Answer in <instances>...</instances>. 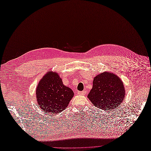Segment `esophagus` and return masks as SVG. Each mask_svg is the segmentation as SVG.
<instances>
[{"label": "esophagus", "instance_id": "obj_1", "mask_svg": "<svg viewBox=\"0 0 151 151\" xmlns=\"http://www.w3.org/2000/svg\"><path fill=\"white\" fill-rule=\"evenodd\" d=\"M78 94L81 95H84L86 94V91H78Z\"/></svg>", "mask_w": 151, "mask_h": 151}]
</instances>
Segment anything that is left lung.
<instances>
[{
  "mask_svg": "<svg viewBox=\"0 0 151 151\" xmlns=\"http://www.w3.org/2000/svg\"><path fill=\"white\" fill-rule=\"evenodd\" d=\"M125 95L124 83L119 78L105 72L95 77L88 98L96 107L109 111L119 106Z\"/></svg>",
  "mask_w": 151,
  "mask_h": 151,
  "instance_id": "1",
  "label": "left lung"
}]
</instances>
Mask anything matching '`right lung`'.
Listing matches in <instances>:
<instances>
[{
  "mask_svg": "<svg viewBox=\"0 0 151 151\" xmlns=\"http://www.w3.org/2000/svg\"><path fill=\"white\" fill-rule=\"evenodd\" d=\"M74 93L63 85L57 73L50 71L42 78L36 88L39 106L48 114H59L68 105Z\"/></svg>",
  "mask_w": 151,
  "mask_h": 151,
  "instance_id": "1",
  "label": "right lung"
}]
</instances>
